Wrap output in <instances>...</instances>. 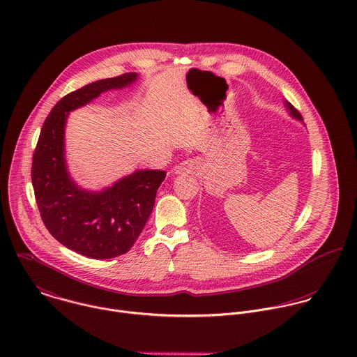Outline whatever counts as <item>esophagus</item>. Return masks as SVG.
<instances>
[{"mask_svg":"<svg viewBox=\"0 0 357 357\" xmlns=\"http://www.w3.org/2000/svg\"><path fill=\"white\" fill-rule=\"evenodd\" d=\"M202 167L200 160L199 158H188L185 161H182L176 168L175 172L176 174H195L196 171H199Z\"/></svg>","mask_w":357,"mask_h":357,"instance_id":"1","label":"esophagus"}]
</instances>
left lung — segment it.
Here are the masks:
<instances>
[{"label": "left lung", "instance_id": "obj_1", "mask_svg": "<svg viewBox=\"0 0 357 357\" xmlns=\"http://www.w3.org/2000/svg\"><path fill=\"white\" fill-rule=\"evenodd\" d=\"M285 106H287V109L289 110V114L294 117V119H298V120H301L302 121V116H301V113L289 103V102H285Z\"/></svg>", "mask_w": 357, "mask_h": 357}]
</instances>
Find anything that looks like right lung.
<instances>
[{
  "label": "right lung",
  "mask_w": 357,
  "mask_h": 357,
  "mask_svg": "<svg viewBox=\"0 0 357 357\" xmlns=\"http://www.w3.org/2000/svg\"><path fill=\"white\" fill-rule=\"evenodd\" d=\"M137 77L127 73L99 79L63 96L45 119L33 154L31 182L45 227L61 244L88 258L109 259L130 251L167 174L139 169L98 193L78 188L65 161L66 119L102 92L127 86Z\"/></svg>",
  "instance_id": "obj_1"
}]
</instances>
